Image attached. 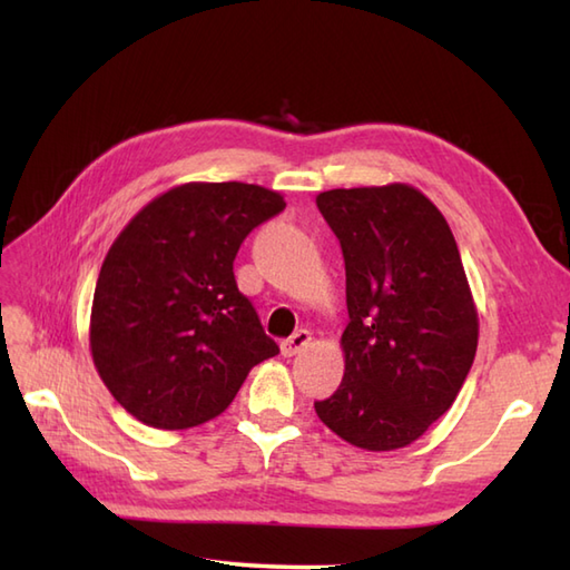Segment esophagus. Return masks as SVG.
<instances>
[{
	"instance_id": "34e87169",
	"label": "esophagus",
	"mask_w": 570,
	"mask_h": 570,
	"mask_svg": "<svg viewBox=\"0 0 570 570\" xmlns=\"http://www.w3.org/2000/svg\"><path fill=\"white\" fill-rule=\"evenodd\" d=\"M308 345H311V333L298 331L292 337H286V341L282 343V355L284 357H296L298 353H304Z\"/></svg>"
}]
</instances>
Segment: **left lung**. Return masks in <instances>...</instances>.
<instances>
[{
    "label": "left lung",
    "mask_w": 570,
    "mask_h": 570,
    "mask_svg": "<svg viewBox=\"0 0 570 570\" xmlns=\"http://www.w3.org/2000/svg\"><path fill=\"white\" fill-rule=\"evenodd\" d=\"M341 239L345 374L318 419L362 451L406 448L453 406L478 350V308L443 213L409 184L316 196Z\"/></svg>",
    "instance_id": "left-lung-1"
}]
</instances>
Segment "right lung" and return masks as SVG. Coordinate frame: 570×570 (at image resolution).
I'll use <instances>...</instances> for the list:
<instances>
[{
  "label": "right lung",
  "instance_id": "add662e5",
  "mask_svg": "<svg viewBox=\"0 0 570 570\" xmlns=\"http://www.w3.org/2000/svg\"><path fill=\"white\" fill-rule=\"evenodd\" d=\"M284 208L269 188L193 180L156 196L117 235L95 286L90 353L137 421L200 426L278 353L239 294L233 262L252 229Z\"/></svg>",
  "mask_w": 570,
  "mask_h": 570
}]
</instances>
